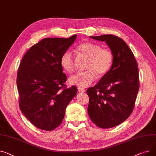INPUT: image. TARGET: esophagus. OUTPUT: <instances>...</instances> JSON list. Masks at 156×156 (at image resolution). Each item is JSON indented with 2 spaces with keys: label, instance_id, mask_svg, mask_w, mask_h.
Masks as SVG:
<instances>
[{
  "label": "esophagus",
  "instance_id": "1",
  "mask_svg": "<svg viewBox=\"0 0 156 156\" xmlns=\"http://www.w3.org/2000/svg\"><path fill=\"white\" fill-rule=\"evenodd\" d=\"M78 91L80 93H83L85 91V89L84 88H82V87H78Z\"/></svg>",
  "mask_w": 156,
  "mask_h": 156
}]
</instances>
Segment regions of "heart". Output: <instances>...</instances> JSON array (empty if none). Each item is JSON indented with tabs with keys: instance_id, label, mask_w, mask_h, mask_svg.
I'll use <instances>...</instances> for the list:
<instances>
[{
	"instance_id": "heart-1",
	"label": "heart",
	"mask_w": 156,
	"mask_h": 156,
	"mask_svg": "<svg viewBox=\"0 0 156 156\" xmlns=\"http://www.w3.org/2000/svg\"><path fill=\"white\" fill-rule=\"evenodd\" d=\"M77 51L87 58L86 69L72 76L69 82L79 87L90 86L99 77L106 75L111 69L114 60L112 51L93 42H84L77 47ZM60 65L66 72L71 74L76 70L74 55L69 51L63 52L60 57Z\"/></svg>"
}]
</instances>
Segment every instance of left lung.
Masks as SVG:
<instances>
[{
  "mask_svg": "<svg viewBox=\"0 0 156 156\" xmlns=\"http://www.w3.org/2000/svg\"><path fill=\"white\" fill-rule=\"evenodd\" d=\"M90 38L106 41L114 55L111 69L86 91L90 120L99 128L109 129L123 122L133 110L140 84L138 64L122 38L113 34Z\"/></svg>",
  "mask_w": 156,
  "mask_h": 156,
  "instance_id": "1",
  "label": "left lung"
}]
</instances>
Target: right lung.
<instances>
[{"mask_svg":"<svg viewBox=\"0 0 156 156\" xmlns=\"http://www.w3.org/2000/svg\"><path fill=\"white\" fill-rule=\"evenodd\" d=\"M69 38H46L27 51L17 74L21 111L33 125L51 131L62 122L66 109L77 93L75 86L67 88L60 57L74 42Z\"/></svg>","mask_w":156,"mask_h":156,"instance_id":"obj_1","label":"right lung"}]
</instances>
